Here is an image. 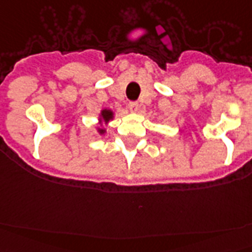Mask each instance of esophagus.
<instances>
[{
    "label": "esophagus",
    "instance_id": "esophagus-1",
    "mask_svg": "<svg viewBox=\"0 0 252 252\" xmlns=\"http://www.w3.org/2000/svg\"><path fill=\"white\" fill-rule=\"evenodd\" d=\"M128 108H129V110L132 111V113H137V111H138L139 105H138V102L132 101V102H129V104H128Z\"/></svg>",
    "mask_w": 252,
    "mask_h": 252
}]
</instances>
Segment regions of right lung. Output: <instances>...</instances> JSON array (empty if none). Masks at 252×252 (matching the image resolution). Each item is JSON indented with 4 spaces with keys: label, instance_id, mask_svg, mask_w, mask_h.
Returning <instances> with one entry per match:
<instances>
[{
    "label": "right lung",
    "instance_id": "add662e5",
    "mask_svg": "<svg viewBox=\"0 0 252 252\" xmlns=\"http://www.w3.org/2000/svg\"><path fill=\"white\" fill-rule=\"evenodd\" d=\"M114 117V113L111 110H109V109H104V110H101V114H100V118H99V123H109L111 119H113ZM99 133L100 134H104L105 133V129H101L99 128Z\"/></svg>",
    "mask_w": 252,
    "mask_h": 252
}]
</instances>
